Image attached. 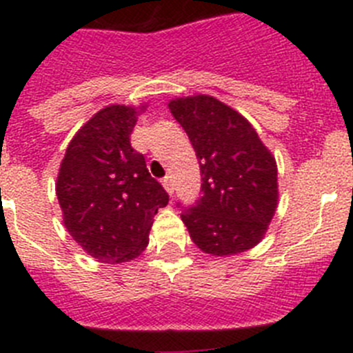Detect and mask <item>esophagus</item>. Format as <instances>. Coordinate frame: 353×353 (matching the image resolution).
I'll list each match as a JSON object with an SVG mask.
<instances>
[{
    "label": "esophagus",
    "instance_id": "esophagus-1",
    "mask_svg": "<svg viewBox=\"0 0 353 353\" xmlns=\"http://www.w3.org/2000/svg\"><path fill=\"white\" fill-rule=\"evenodd\" d=\"M162 185H164V189H166L168 194H173L174 192V183L173 180H171V176H164V180H162Z\"/></svg>",
    "mask_w": 353,
    "mask_h": 353
}]
</instances>
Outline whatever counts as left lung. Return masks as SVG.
Instances as JSON below:
<instances>
[{
	"label": "left lung",
	"instance_id": "left-lung-1",
	"mask_svg": "<svg viewBox=\"0 0 353 353\" xmlns=\"http://www.w3.org/2000/svg\"><path fill=\"white\" fill-rule=\"evenodd\" d=\"M199 161L201 192L182 214L192 242L212 256H235L263 239L277 208V164L254 127L210 95L168 104Z\"/></svg>",
	"mask_w": 353,
	"mask_h": 353
}]
</instances>
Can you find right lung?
I'll return each mask as SVG.
<instances>
[{
  "instance_id": "add662e5",
  "label": "right lung",
  "mask_w": 353,
  "mask_h": 353,
  "mask_svg": "<svg viewBox=\"0 0 353 353\" xmlns=\"http://www.w3.org/2000/svg\"><path fill=\"white\" fill-rule=\"evenodd\" d=\"M113 104L93 114L68 143L56 180L63 224L72 239L102 263L138 258L168 192L130 146L139 111Z\"/></svg>"
}]
</instances>
